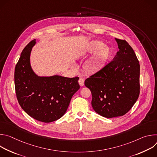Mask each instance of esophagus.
I'll return each instance as SVG.
<instances>
[{
  "label": "esophagus",
  "instance_id": "obj_1",
  "mask_svg": "<svg viewBox=\"0 0 157 157\" xmlns=\"http://www.w3.org/2000/svg\"><path fill=\"white\" fill-rule=\"evenodd\" d=\"M78 82H79V85H80L81 86H84V79L80 78L79 79Z\"/></svg>",
  "mask_w": 157,
  "mask_h": 157
}]
</instances>
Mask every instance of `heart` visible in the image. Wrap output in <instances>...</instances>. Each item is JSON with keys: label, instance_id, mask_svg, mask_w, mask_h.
<instances>
[{"label": "heart", "instance_id": "b5f03b06", "mask_svg": "<svg viewBox=\"0 0 157 157\" xmlns=\"http://www.w3.org/2000/svg\"><path fill=\"white\" fill-rule=\"evenodd\" d=\"M84 56L93 55L84 64V70L89 73H95L100 71L107 63L110 55V48L104 45L102 41L93 40L89 42L82 51ZM73 68L76 66L73 64Z\"/></svg>", "mask_w": 157, "mask_h": 157}]
</instances>
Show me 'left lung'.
I'll return each mask as SVG.
<instances>
[{
    "label": "left lung",
    "mask_w": 157,
    "mask_h": 157,
    "mask_svg": "<svg viewBox=\"0 0 157 157\" xmlns=\"http://www.w3.org/2000/svg\"><path fill=\"white\" fill-rule=\"evenodd\" d=\"M115 40L119 51L113 60L84 82L91 91L93 109L106 118L125 114L140 93V64L136 55L125 40Z\"/></svg>",
    "instance_id": "8db88e82"
}]
</instances>
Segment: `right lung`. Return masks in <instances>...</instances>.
I'll return each instance as SVG.
<instances>
[{"mask_svg":"<svg viewBox=\"0 0 157 157\" xmlns=\"http://www.w3.org/2000/svg\"><path fill=\"white\" fill-rule=\"evenodd\" d=\"M35 44L36 39L27 44L16 64L15 91L20 105L28 115L48 123L65 114L73 96L79 89V78L37 75L30 64V55Z\"/></svg>","mask_w":157,"mask_h":157,"instance_id":"1","label":"right lung"}]
</instances>
